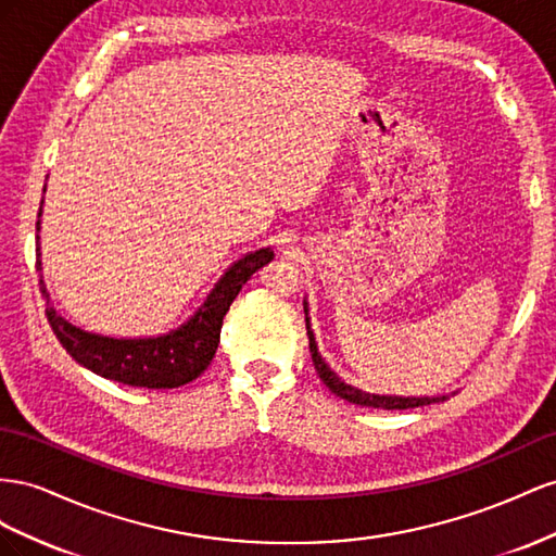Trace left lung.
I'll return each instance as SVG.
<instances>
[{
  "instance_id": "1",
  "label": "left lung",
  "mask_w": 556,
  "mask_h": 556,
  "mask_svg": "<svg viewBox=\"0 0 556 556\" xmlns=\"http://www.w3.org/2000/svg\"><path fill=\"white\" fill-rule=\"evenodd\" d=\"M307 338H309V352H312V361H314V370L316 375L321 377V382L336 393L340 399L354 403V405H363V407H384V409H407V407H424V405H431L438 401H445V399H401V395H375V393H366V391H358L354 387L344 384L340 377H336V372H330L326 363L321 361L319 352H316V344H314V336L312 330H307Z\"/></svg>"
}]
</instances>
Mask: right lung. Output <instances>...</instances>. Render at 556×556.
Segmentation results:
<instances>
[{
  "mask_svg": "<svg viewBox=\"0 0 556 556\" xmlns=\"http://www.w3.org/2000/svg\"><path fill=\"white\" fill-rule=\"evenodd\" d=\"M273 258V251L261 249L237 261L224 279L216 283L207 303L200 307L193 319L163 338L114 340L92 336V332L67 324L49 303H46V316H49L55 338L67 349V354L94 375L128 387L177 389L193 382L195 377L207 370L216 354L220 326H224V316L228 314L230 303L242 291L244 283ZM41 293H46L43 281Z\"/></svg>",
  "mask_w": 556,
  "mask_h": 556,
  "instance_id": "right-lung-1",
  "label": "right lung"
}]
</instances>
